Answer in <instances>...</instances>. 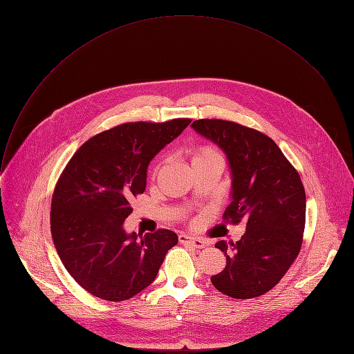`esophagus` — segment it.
Listing matches in <instances>:
<instances>
[{
  "label": "esophagus",
  "mask_w": 354,
  "mask_h": 354,
  "mask_svg": "<svg viewBox=\"0 0 354 354\" xmlns=\"http://www.w3.org/2000/svg\"><path fill=\"white\" fill-rule=\"evenodd\" d=\"M179 242H180V243H185V245H192V246L198 248V249L206 246V242H205L203 239H198V238H194V236H189V235H185V234L179 235Z\"/></svg>",
  "instance_id": "34e87169"
}]
</instances>
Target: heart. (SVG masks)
<instances>
[{"instance_id": "b5f03b06", "label": "heart", "mask_w": 354, "mask_h": 354, "mask_svg": "<svg viewBox=\"0 0 354 354\" xmlns=\"http://www.w3.org/2000/svg\"><path fill=\"white\" fill-rule=\"evenodd\" d=\"M209 160H223L221 154L212 145H200L194 148L192 154V165H197Z\"/></svg>"}]
</instances>
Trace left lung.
I'll return each instance as SVG.
<instances>
[{"instance_id":"left-lung-1","label":"left lung","mask_w":354,"mask_h":354,"mask_svg":"<svg viewBox=\"0 0 354 354\" xmlns=\"http://www.w3.org/2000/svg\"><path fill=\"white\" fill-rule=\"evenodd\" d=\"M192 127L227 154L232 190L223 218L246 231L236 242L218 241L227 257L212 276L225 295L248 299L272 290L299 254L306 227V190L297 169L266 134L221 119H200Z\"/></svg>"}]
</instances>
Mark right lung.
Segmentation results:
<instances>
[{"label":"right lung","mask_w":354,"mask_h":354,"mask_svg":"<svg viewBox=\"0 0 354 354\" xmlns=\"http://www.w3.org/2000/svg\"><path fill=\"white\" fill-rule=\"evenodd\" d=\"M190 122L119 124L85 141L62 172L50 228L64 268L92 295L115 302L134 297L178 243L171 230L127 234L123 223L131 198L145 190L149 161Z\"/></svg>","instance_id":"1"}]
</instances>
